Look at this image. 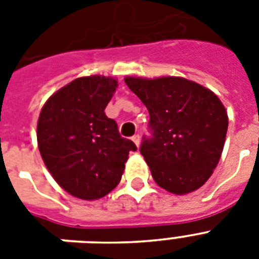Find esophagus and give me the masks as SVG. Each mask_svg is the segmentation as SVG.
<instances>
[{"label":"esophagus","mask_w":259,"mask_h":259,"mask_svg":"<svg viewBox=\"0 0 259 259\" xmlns=\"http://www.w3.org/2000/svg\"><path fill=\"white\" fill-rule=\"evenodd\" d=\"M132 141L136 144V146H140V144H141V137H140V134H134L133 137H132Z\"/></svg>","instance_id":"obj_1"}]
</instances>
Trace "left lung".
Here are the masks:
<instances>
[{
  "label": "left lung",
  "instance_id": "left-lung-1",
  "mask_svg": "<svg viewBox=\"0 0 259 259\" xmlns=\"http://www.w3.org/2000/svg\"><path fill=\"white\" fill-rule=\"evenodd\" d=\"M125 83L149 111L153 138L140 150L153 180L173 195L200 188L223 152L225 105L209 89L181 76H126Z\"/></svg>",
  "mask_w": 259,
  "mask_h": 259
}]
</instances>
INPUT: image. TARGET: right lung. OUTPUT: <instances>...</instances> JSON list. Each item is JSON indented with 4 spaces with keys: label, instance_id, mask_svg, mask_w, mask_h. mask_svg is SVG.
I'll return each mask as SVG.
<instances>
[{
    "label": "right lung",
    "instance_id": "add662e5",
    "mask_svg": "<svg viewBox=\"0 0 259 259\" xmlns=\"http://www.w3.org/2000/svg\"><path fill=\"white\" fill-rule=\"evenodd\" d=\"M118 80L90 75L51 95L37 121V146L55 181L82 200H97L121 181L133 141L121 137L106 117Z\"/></svg>",
    "mask_w": 259,
    "mask_h": 259
}]
</instances>
